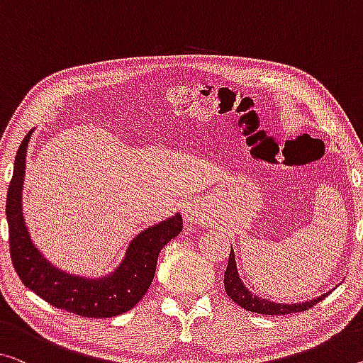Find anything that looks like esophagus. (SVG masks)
Here are the masks:
<instances>
[{
	"label": "esophagus",
	"instance_id": "esophagus-1",
	"mask_svg": "<svg viewBox=\"0 0 363 363\" xmlns=\"http://www.w3.org/2000/svg\"><path fill=\"white\" fill-rule=\"evenodd\" d=\"M185 217L188 219V222H193V220H196L198 219V211H196V208H186L185 209Z\"/></svg>",
	"mask_w": 363,
	"mask_h": 363
}]
</instances>
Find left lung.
I'll return each instance as SVG.
<instances>
[{
	"label": "left lung",
	"instance_id": "left-lung-1",
	"mask_svg": "<svg viewBox=\"0 0 363 363\" xmlns=\"http://www.w3.org/2000/svg\"><path fill=\"white\" fill-rule=\"evenodd\" d=\"M224 286H225V292H227L228 297H230L237 305L242 306V308L248 310V311H253V313L274 315V316L276 315L281 316V315L298 313V311H306L328 295V294H323L321 297L310 300V302L291 303V305L272 303V302H269V300L256 297V295H253L247 287L243 286L242 279H240V276H238L237 264H235V255H233V250L230 252V256H228L227 269H225V274H224Z\"/></svg>",
	"mask_w": 363,
	"mask_h": 363
}]
</instances>
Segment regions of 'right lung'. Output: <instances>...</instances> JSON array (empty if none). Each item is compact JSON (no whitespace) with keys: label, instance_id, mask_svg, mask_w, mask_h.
Listing matches in <instances>:
<instances>
[{"label":"right lung","instance_id":"obj_1","mask_svg":"<svg viewBox=\"0 0 363 363\" xmlns=\"http://www.w3.org/2000/svg\"><path fill=\"white\" fill-rule=\"evenodd\" d=\"M32 131L21 143L14 160L6 198L11 261L26 287L50 305L84 318H111L131 310L152 284L160 250L183 228L177 214L139 233L128 247L126 258L113 274L87 279L66 274L43 258L32 243L22 217V183L26 175L27 144Z\"/></svg>","mask_w":363,"mask_h":363}]
</instances>
